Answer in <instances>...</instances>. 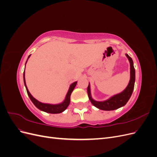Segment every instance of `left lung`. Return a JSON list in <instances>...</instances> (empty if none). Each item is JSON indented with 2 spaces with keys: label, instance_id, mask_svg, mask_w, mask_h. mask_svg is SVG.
<instances>
[{
  "label": "left lung",
  "instance_id": "obj_1",
  "mask_svg": "<svg viewBox=\"0 0 157 157\" xmlns=\"http://www.w3.org/2000/svg\"><path fill=\"white\" fill-rule=\"evenodd\" d=\"M126 56L128 58V60L130 61V82L128 83L127 87L125 88L124 91H122L120 94H118L115 95V96H112L109 98L107 100L103 101H95L94 99L92 98L91 93H90V83L88 84V86L87 88V92L88 98L90 99V101L93 104V105L101 110L104 111H112L115 110L125 105L128 101L129 100L130 98L133 90L134 88V83L136 80V75H135V69L134 67V63H133V60L128 56L126 54Z\"/></svg>",
  "mask_w": 157,
  "mask_h": 157
}]
</instances>
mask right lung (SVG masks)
<instances>
[{
  "label": "right lung",
  "instance_id": "right-lung-1",
  "mask_svg": "<svg viewBox=\"0 0 157 157\" xmlns=\"http://www.w3.org/2000/svg\"><path fill=\"white\" fill-rule=\"evenodd\" d=\"M31 55L29 56L27 58L28 59L29 58ZM26 61V63H27ZM25 63V64H26ZM23 81H24V84H25V86L26 88V90H27V92L28 96H29L30 99L31 100V101L33 103V104L39 109L40 110L42 111H44L46 113H52V114H57V113H62L63 111H64L67 108V107L69 106V103H70V96H71V94L72 93V92L73 91V90L75 88V87L76 86V85H77V82H75L73 84H71V86L69 87V89L68 90V92L66 95V97L65 100L61 103L59 104H48V103H41L40 101H39L36 99L33 98L32 95L30 94V92H29V90H28V88L26 86V83H25V71L23 72Z\"/></svg>",
  "mask_w": 157,
  "mask_h": 157
}]
</instances>
